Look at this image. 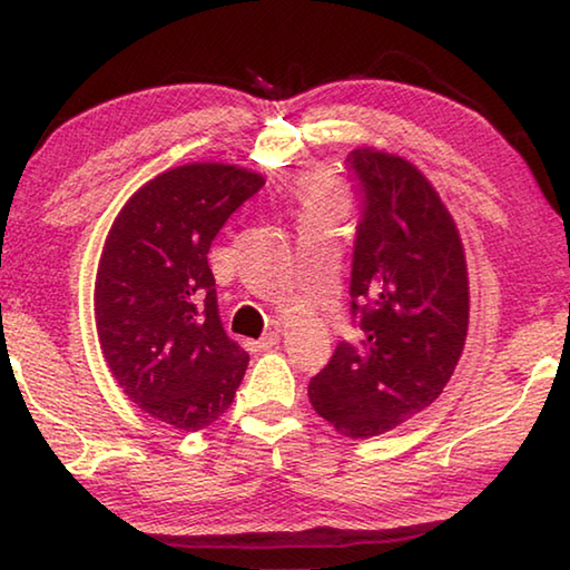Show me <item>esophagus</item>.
Here are the masks:
<instances>
[{
  "label": "esophagus",
  "mask_w": 570,
  "mask_h": 570,
  "mask_svg": "<svg viewBox=\"0 0 570 570\" xmlns=\"http://www.w3.org/2000/svg\"><path fill=\"white\" fill-rule=\"evenodd\" d=\"M278 342V332H268L266 336H262V340H248L246 342V350L248 352H266V350H272V346Z\"/></svg>",
  "instance_id": "esophagus-1"
}]
</instances>
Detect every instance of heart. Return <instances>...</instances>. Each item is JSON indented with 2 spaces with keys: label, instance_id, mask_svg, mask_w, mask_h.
<instances>
[{
  "label": "heart",
  "instance_id": "b5f03b06",
  "mask_svg": "<svg viewBox=\"0 0 570 570\" xmlns=\"http://www.w3.org/2000/svg\"><path fill=\"white\" fill-rule=\"evenodd\" d=\"M308 200L314 206H334L336 193L332 190V183L326 178H316L314 183H308Z\"/></svg>",
  "mask_w": 570,
  "mask_h": 570
}]
</instances>
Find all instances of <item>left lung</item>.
<instances>
[{"label": "left lung", "instance_id": "left-lung-1", "mask_svg": "<svg viewBox=\"0 0 570 570\" xmlns=\"http://www.w3.org/2000/svg\"><path fill=\"white\" fill-rule=\"evenodd\" d=\"M344 163L360 208L350 314L362 340L336 344L308 400L340 435L366 440L445 390L465 346L470 294L455 220L428 178L372 148Z\"/></svg>", "mask_w": 570, "mask_h": 570}]
</instances>
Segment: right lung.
I'll return each instance as SVG.
<instances>
[{
    "label": "right lung",
    "instance_id": "1",
    "mask_svg": "<svg viewBox=\"0 0 570 570\" xmlns=\"http://www.w3.org/2000/svg\"><path fill=\"white\" fill-rule=\"evenodd\" d=\"M264 178L193 163L146 183L115 218L95 282L102 356L142 412L198 432L236 397L248 354L218 314L210 244Z\"/></svg>",
    "mask_w": 570,
    "mask_h": 570
}]
</instances>
